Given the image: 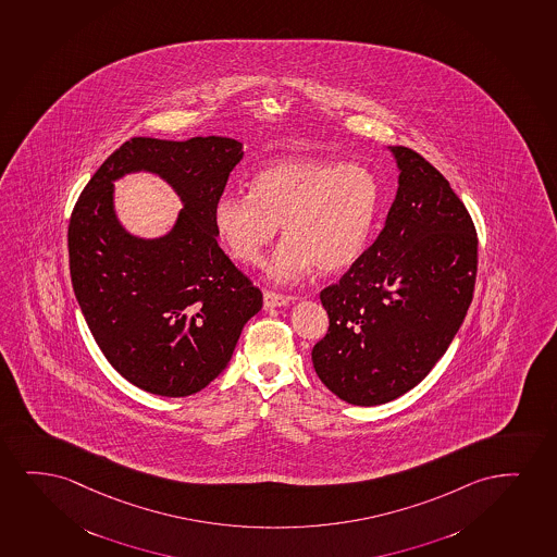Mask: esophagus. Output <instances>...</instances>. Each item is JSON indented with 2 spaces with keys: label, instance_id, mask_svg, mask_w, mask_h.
Here are the masks:
<instances>
[{
  "label": "esophagus",
  "instance_id": "1",
  "mask_svg": "<svg viewBox=\"0 0 557 557\" xmlns=\"http://www.w3.org/2000/svg\"><path fill=\"white\" fill-rule=\"evenodd\" d=\"M293 298L283 297V295H277V293H272V290H264V308H282V306H287Z\"/></svg>",
  "mask_w": 557,
  "mask_h": 557
}]
</instances>
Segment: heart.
Segmentation results:
<instances>
[{"instance_id": "b5f03b06", "label": "heart", "mask_w": 557, "mask_h": 557, "mask_svg": "<svg viewBox=\"0 0 557 557\" xmlns=\"http://www.w3.org/2000/svg\"><path fill=\"white\" fill-rule=\"evenodd\" d=\"M382 187L369 168L321 159L277 160L249 181V196L219 198L213 223L232 257L259 264L282 224L268 264L274 282H297L318 267L338 272L369 244Z\"/></svg>"}]
</instances>
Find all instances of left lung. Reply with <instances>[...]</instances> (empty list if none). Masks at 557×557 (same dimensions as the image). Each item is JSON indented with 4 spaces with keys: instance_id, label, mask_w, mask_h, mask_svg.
I'll use <instances>...</instances> for the list:
<instances>
[{
    "instance_id": "1",
    "label": "left lung",
    "mask_w": 557,
    "mask_h": 557,
    "mask_svg": "<svg viewBox=\"0 0 557 557\" xmlns=\"http://www.w3.org/2000/svg\"><path fill=\"white\" fill-rule=\"evenodd\" d=\"M398 188L382 232L336 285L321 290L319 380L355 406L413 389L446 354L476 282L478 239L448 180L408 147H389Z\"/></svg>"
}]
</instances>
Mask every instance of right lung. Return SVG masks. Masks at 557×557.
<instances>
[{"mask_svg": "<svg viewBox=\"0 0 557 557\" xmlns=\"http://www.w3.org/2000/svg\"><path fill=\"white\" fill-rule=\"evenodd\" d=\"M244 145L208 136L132 138L88 181L73 208L67 247L73 290L111 367L139 389L187 397L226 369L262 293L218 246L215 203ZM157 174L184 203L159 239L126 232L114 181Z\"/></svg>", "mask_w": 557, "mask_h": 557, "instance_id": "add662e5", "label": "right lung"}]
</instances>
